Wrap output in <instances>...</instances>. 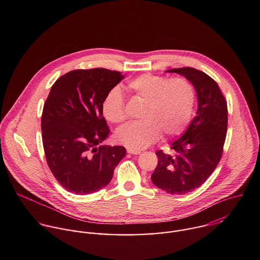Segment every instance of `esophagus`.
I'll use <instances>...</instances> for the list:
<instances>
[{
	"mask_svg": "<svg viewBox=\"0 0 260 260\" xmlns=\"http://www.w3.org/2000/svg\"><path fill=\"white\" fill-rule=\"evenodd\" d=\"M127 153H129V154H140L141 151L134 150V149H127Z\"/></svg>",
	"mask_w": 260,
	"mask_h": 260,
	"instance_id": "obj_1",
	"label": "esophagus"
}]
</instances>
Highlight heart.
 <instances>
[{
  "instance_id": "heart-1",
  "label": "heart",
  "mask_w": 260,
  "mask_h": 260,
  "mask_svg": "<svg viewBox=\"0 0 260 260\" xmlns=\"http://www.w3.org/2000/svg\"><path fill=\"white\" fill-rule=\"evenodd\" d=\"M131 93L144 102L142 119L120 127L116 141L128 149L141 150L157 141L161 133L167 137L181 135L188 126L196 104V88L184 77L170 79L165 76L142 74L127 83ZM107 120L121 123L126 118L124 100L119 88L111 89L103 102Z\"/></svg>"
}]
</instances>
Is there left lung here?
<instances>
[{"label": "left lung", "mask_w": 260, "mask_h": 260, "mask_svg": "<svg viewBox=\"0 0 260 260\" xmlns=\"http://www.w3.org/2000/svg\"><path fill=\"white\" fill-rule=\"evenodd\" d=\"M192 82L198 112L186 132L172 144L175 155L156 152L151 175L155 186L171 194H185L202 186L218 166L226 138L228 104L217 82L206 73L185 67L169 70Z\"/></svg>", "instance_id": "8db88e82"}]
</instances>
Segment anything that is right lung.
<instances>
[{
  "label": "right lung",
  "instance_id": "right-lung-1",
  "mask_svg": "<svg viewBox=\"0 0 260 260\" xmlns=\"http://www.w3.org/2000/svg\"><path fill=\"white\" fill-rule=\"evenodd\" d=\"M123 78L117 71L80 69L60 76L51 87L41 119L43 147L51 173L70 192L102 189L125 156L123 146H100L110 133L103 102Z\"/></svg>",
  "mask_w": 260,
  "mask_h": 260
}]
</instances>
